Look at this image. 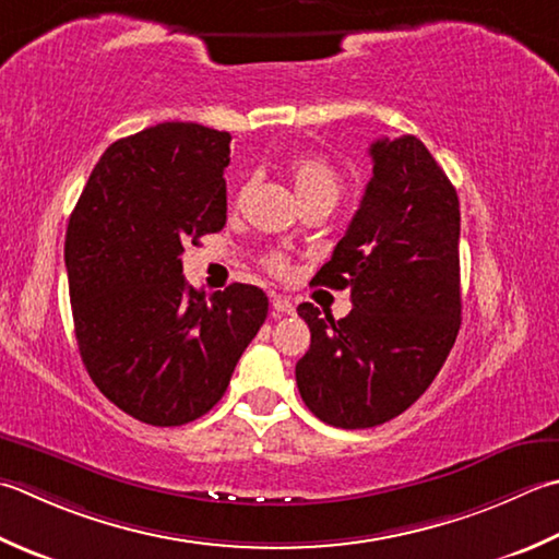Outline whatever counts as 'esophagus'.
<instances>
[{
  "label": "esophagus",
  "mask_w": 559,
  "mask_h": 559,
  "mask_svg": "<svg viewBox=\"0 0 559 559\" xmlns=\"http://www.w3.org/2000/svg\"><path fill=\"white\" fill-rule=\"evenodd\" d=\"M273 308V317H281V314H293L295 312V305L290 298H281V295H276L271 302Z\"/></svg>",
  "instance_id": "34e87169"
}]
</instances>
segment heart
I'll return each instance as SVG.
<instances>
[{"label": "heart", "instance_id": "heart-1", "mask_svg": "<svg viewBox=\"0 0 559 559\" xmlns=\"http://www.w3.org/2000/svg\"><path fill=\"white\" fill-rule=\"evenodd\" d=\"M288 174H290V181L298 201L326 199L336 203L338 193H342V179H338V171L324 157H317V155L293 157L288 164ZM266 269L271 273H276V276H286L288 259L283 254H271L266 259Z\"/></svg>", "mask_w": 559, "mask_h": 559}]
</instances>
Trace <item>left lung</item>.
Returning <instances> with one entry per match:
<instances>
[{
	"mask_svg": "<svg viewBox=\"0 0 559 559\" xmlns=\"http://www.w3.org/2000/svg\"><path fill=\"white\" fill-rule=\"evenodd\" d=\"M373 177L314 286L352 290L344 320L302 302L310 348L295 380L317 419L370 429L417 402L461 330V203L414 135L370 145Z\"/></svg>",
	"mask_w": 559,
	"mask_h": 559,
	"instance_id": "left-lung-1",
	"label": "left lung"
}]
</instances>
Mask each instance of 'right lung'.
Here are the masks:
<instances>
[{"label":"right lung","mask_w":559,"mask_h":559,"mask_svg":"<svg viewBox=\"0 0 559 559\" xmlns=\"http://www.w3.org/2000/svg\"><path fill=\"white\" fill-rule=\"evenodd\" d=\"M229 140L199 123L120 138L70 215L64 266L82 364L104 397L152 426L211 412L269 312L257 286L205 298L183 278V247L227 221Z\"/></svg>","instance_id":"right-lung-1"}]
</instances>
